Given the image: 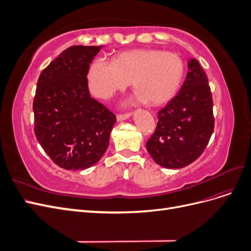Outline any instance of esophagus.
Listing matches in <instances>:
<instances>
[{
    "label": "esophagus",
    "mask_w": 251,
    "mask_h": 251,
    "mask_svg": "<svg viewBox=\"0 0 251 251\" xmlns=\"http://www.w3.org/2000/svg\"><path fill=\"white\" fill-rule=\"evenodd\" d=\"M131 115H132L131 113L119 114V115L117 116V121H118V123H119V121H124V120H126V119H127V118H130V117H131Z\"/></svg>",
    "instance_id": "34e87169"
}]
</instances>
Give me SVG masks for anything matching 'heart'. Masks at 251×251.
Returning <instances> with one entry per match:
<instances>
[{"label": "heart", "mask_w": 251, "mask_h": 251, "mask_svg": "<svg viewBox=\"0 0 251 251\" xmlns=\"http://www.w3.org/2000/svg\"><path fill=\"white\" fill-rule=\"evenodd\" d=\"M184 75V63L175 54L155 49H137L121 53L113 60L98 57L88 72L90 91L108 100L133 80L136 98L160 105L176 95Z\"/></svg>", "instance_id": "obj_1"}]
</instances>
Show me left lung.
I'll list each match as a JSON object with an SVG mask.
<instances>
[{"label":"left lung","mask_w":251,"mask_h":251,"mask_svg":"<svg viewBox=\"0 0 251 251\" xmlns=\"http://www.w3.org/2000/svg\"><path fill=\"white\" fill-rule=\"evenodd\" d=\"M186 78L177 95L158 112L155 133L147 142L154 161L181 169L198 159L214 132L208 79L196 58L188 59Z\"/></svg>","instance_id":"left-lung-1"}]
</instances>
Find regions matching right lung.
<instances>
[{
	"label": "right lung",
	"instance_id": "obj_1",
	"mask_svg": "<svg viewBox=\"0 0 251 251\" xmlns=\"http://www.w3.org/2000/svg\"><path fill=\"white\" fill-rule=\"evenodd\" d=\"M102 46H72L41 73L33 100L34 133L52 161L86 170L107 151L116 117L91 97L87 75Z\"/></svg>",
	"mask_w": 251,
	"mask_h": 251
}]
</instances>
